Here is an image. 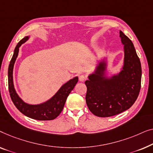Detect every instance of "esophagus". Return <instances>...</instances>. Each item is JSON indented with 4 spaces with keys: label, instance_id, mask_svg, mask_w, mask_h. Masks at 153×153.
<instances>
[{
    "label": "esophagus",
    "instance_id": "34e87169",
    "mask_svg": "<svg viewBox=\"0 0 153 153\" xmlns=\"http://www.w3.org/2000/svg\"><path fill=\"white\" fill-rule=\"evenodd\" d=\"M86 79H87V77H86L85 75H80V76H79V81H81V82L85 81Z\"/></svg>",
    "mask_w": 153,
    "mask_h": 153
}]
</instances>
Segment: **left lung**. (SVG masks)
Wrapping results in <instances>:
<instances>
[{
    "label": "left lung",
    "mask_w": 153,
    "mask_h": 153,
    "mask_svg": "<svg viewBox=\"0 0 153 153\" xmlns=\"http://www.w3.org/2000/svg\"><path fill=\"white\" fill-rule=\"evenodd\" d=\"M124 45L122 70L111 77L105 76L107 63L99 62L94 74L85 81L86 102L91 113L99 117H109L128 109L138 97L141 89V66L134 46L130 39L120 31Z\"/></svg>",
    "instance_id": "1"
}]
</instances>
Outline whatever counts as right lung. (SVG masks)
I'll return each instance as SVG.
<instances>
[{"instance_id":"1","label":"right lung","mask_w":153,"mask_h":153,"mask_svg":"<svg viewBox=\"0 0 153 153\" xmlns=\"http://www.w3.org/2000/svg\"><path fill=\"white\" fill-rule=\"evenodd\" d=\"M29 36H25L16 45L14 54L8 68V87L10 97L15 106L23 114L31 119L39 120H50L57 118L62 112L65 105L66 98L74 89L78 81V77H75L60 87L57 93L46 102L39 105H30L25 102L16 94L13 82V68L19 54V47L28 40Z\"/></svg>"}]
</instances>
